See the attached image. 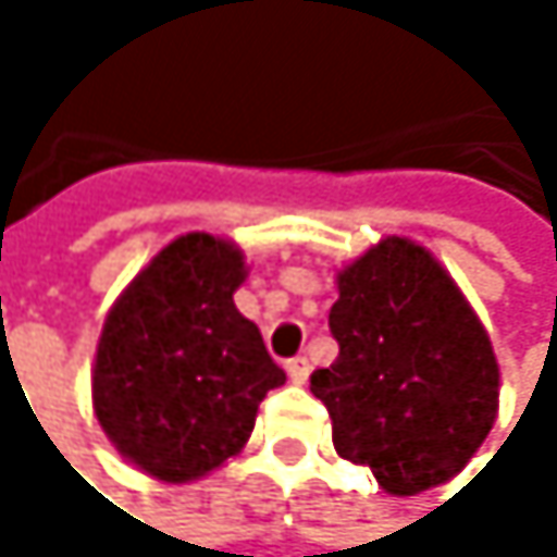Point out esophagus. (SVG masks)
<instances>
[{
	"mask_svg": "<svg viewBox=\"0 0 557 557\" xmlns=\"http://www.w3.org/2000/svg\"><path fill=\"white\" fill-rule=\"evenodd\" d=\"M287 374H290L294 384H307V377H310V360H307V357L287 360Z\"/></svg>",
	"mask_w": 557,
	"mask_h": 557,
	"instance_id": "1",
	"label": "esophagus"
}]
</instances>
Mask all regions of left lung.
I'll use <instances>...</instances> for the list:
<instances>
[{
	"mask_svg": "<svg viewBox=\"0 0 557 557\" xmlns=\"http://www.w3.org/2000/svg\"><path fill=\"white\" fill-rule=\"evenodd\" d=\"M341 354L310 374L334 447L408 498L465 471L498 418L502 371L474 307L437 257L384 237L337 270Z\"/></svg>",
	"mask_w": 557,
	"mask_h": 557,
	"instance_id": "obj_1",
	"label": "left lung"
}]
</instances>
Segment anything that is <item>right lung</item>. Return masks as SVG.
Listing matches in <instances>:
<instances>
[{
	"label": "right lung",
	"mask_w": 557,
	"mask_h": 557,
	"mask_svg": "<svg viewBox=\"0 0 557 557\" xmlns=\"http://www.w3.org/2000/svg\"><path fill=\"white\" fill-rule=\"evenodd\" d=\"M244 250L183 233L149 260L116 304L92 360V411L143 474L186 484L244 451L267 391L287 374L233 294Z\"/></svg>",
	"instance_id": "1"
}]
</instances>
